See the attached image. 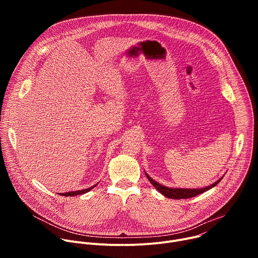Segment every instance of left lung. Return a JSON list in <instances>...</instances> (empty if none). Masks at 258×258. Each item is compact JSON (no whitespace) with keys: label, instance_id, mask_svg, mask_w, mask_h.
I'll list each match as a JSON object with an SVG mask.
<instances>
[{"label":"left lung","instance_id":"left-lung-1","mask_svg":"<svg viewBox=\"0 0 258 258\" xmlns=\"http://www.w3.org/2000/svg\"><path fill=\"white\" fill-rule=\"evenodd\" d=\"M146 176L149 179V181L152 183V185L155 187V189L157 191H159L162 195H164L165 197L170 198V199H188V198L195 197L197 195H200L203 192L210 190L214 186H216L217 183L223 178V177H220L218 180H216L214 183H212V185H210L206 188H202V189H177V188L172 189V188H167L165 186H162L161 183H158L157 181L152 179L147 173H146Z\"/></svg>","mask_w":258,"mask_h":258}]
</instances>
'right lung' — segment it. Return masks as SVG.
Wrapping results in <instances>:
<instances>
[{
  "instance_id": "1",
  "label": "right lung",
  "mask_w": 258,
  "mask_h": 258,
  "mask_svg": "<svg viewBox=\"0 0 258 258\" xmlns=\"http://www.w3.org/2000/svg\"><path fill=\"white\" fill-rule=\"evenodd\" d=\"M94 187H96V185L95 186H93V187H91V188H89V189H85V190H81V191H75V192H68V193H60V195H62V196H66V197H68V196H77V195H82V194H85V193H87V192H89L90 190H92Z\"/></svg>"
}]
</instances>
